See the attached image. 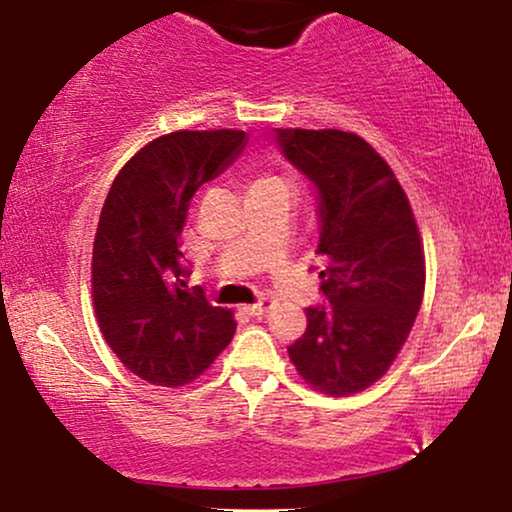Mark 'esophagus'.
Listing matches in <instances>:
<instances>
[{
  "instance_id": "esophagus-1",
  "label": "esophagus",
  "mask_w": 512,
  "mask_h": 512,
  "mask_svg": "<svg viewBox=\"0 0 512 512\" xmlns=\"http://www.w3.org/2000/svg\"><path fill=\"white\" fill-rule=\"evenodd\" d=\"M270 308H273V301H270V299H261V301H258V304L244 306L242 311L249 313V315H254V318H256V315H266V313L270 311Z\"/></svg>"
}]
</instances>
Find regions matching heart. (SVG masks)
I'll return each instance as SVG.
<instances>
[{
    "mask_svg": "<svg viewBox=\"0 0 512 512\" xmlns=\"http://www.w3.org/2000/svg\"><path fill=\"white\" fill-rule=\"evenodd\" d=\"M254 185H287L282 178H273V175H266V178H258Z\"/></svg>",
    "mask_w": 512,
    "mask_h": 512,
    "instance_id": "1",
    "label": "heart"
}]
</instances>
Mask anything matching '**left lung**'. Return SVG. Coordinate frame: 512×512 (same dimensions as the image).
Wrapping results in <instances>:
<instances>
[{
	"mask_svg": "<svg viewBox=\"0 0 512 512\" xmlns=\"http://www.w3.org/2000/svg\"><path fill=\"white\" fill-rule=\"evenodd\" d=\"M282 154L318 189L320 292L289 358L313 389L349 396L375 384L406 344L425 292L413 208L389 163L344 130H277Z\"/></svg>",
	"mask_w": 512,
	"mask_h": 512,
	"instance_id": "8db88e82",
	"label": "left lung"
}]
</instances>
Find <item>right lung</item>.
Segmentation results:
<instances>
[{
  "mask_svg": "<svg viewBox=\"0 0 512 512\" xmlns=\"http://www.w3.org/2000/svg\"><path fill=\"white\" fill-rule=\"evenodd\" d=\"M244 130H178L121 168L104 201L92 251L99 330L121 363L159 387L197 380L237 330L232 311L182 289L189 201L242 154Z\"/></svg>",
  "mask_w": 512,
  "mask_h": 512,
  "instance_id": "add662e5",
  "label": "right lung"
}]
</instances>
